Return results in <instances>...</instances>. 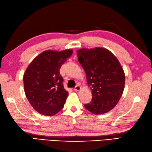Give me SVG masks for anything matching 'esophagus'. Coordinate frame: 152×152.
<instances>
[{"instance_id":"esophagus-1","label":"esophagus","mask_w":152,"mask_h":152,"mask_svg":"<svg viewBox=\"0 0 152 152\" xmlns=\"http://www.w3.org/2000/svg\"><path fill=\"white\" fill-rule=\"evenodd\" d=\"M80 89H81V87L80 86H76L75 87V89H74V90H75V91H79Z\"/></svg>"}]
</instances>
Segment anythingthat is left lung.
Instances as JSON below:
<instances>
[{"mask_svg": "<svg viewBox=\"0 0 152 152\" xmlns=\"http://www.w3.org/2000/svg\"><path fill=\"white\" fill-rule=\"evenodd\" d=\"M77 56L92 90V100L85 107L95 115L106 113L117 104L124 89L121 63L111 52L102 47L80 49Z\"/></svg>", "mask_w": 152, "mask_h": 152, "instance_id": "1", "label": "left lung"}]
</instances>
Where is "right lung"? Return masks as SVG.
Returning <instances> with one entry per match:
<instances>
[{
	"mask_svg": "<svg viewBox=\"0 0 152 152\" xmlns=\"http://www.w3.org/2000/svg\"><path fill=\"white\" fill-rule=\"evenodd\" d=\"M72 50L44 51L28 65L23 76L24 93L39 113L53 116L64 107L69 93L63 87L59 69Z\"/></svg>",
	"mask_w": 152,
	"mask_h": 152,
	"instance_id": "right-lung-1",
	"label": "right lung"
}]
</instances>
